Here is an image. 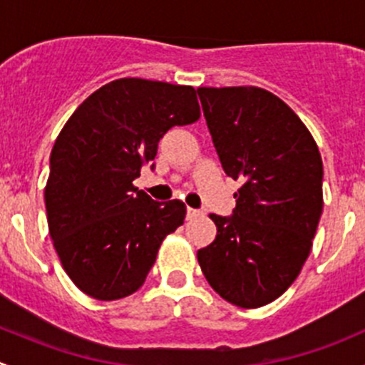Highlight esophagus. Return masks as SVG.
<instances>
[{
  "mask_svg": "<svg viewBox=\"0 0 365 365\" xmlns=\"http://www.w3.org/2000/svg\"><path fill=\"white\" fill-rule=\"evenodd\" d=\"M201 215H203V212H201V210L187 208V219H196V217H201Z\"/></svg>",
  "mask_w": 365,
  "mask_h": 365,
  "instance_id": "obj_1",
  "label": "esophagus"
}]
</instances>
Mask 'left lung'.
Segmentation results:
<instances>
[{
	"label": "left lung",
	"instance_id": "left-lung-1",
	"mask_svg": "<svg viewBox=\"0 0 365 365\" xmlns=\"http://www.w3.org/2000/svg\"><path fill=\"white\" fill-rule=\"evenodd\" d=\"M224 173L240 180L233 215L212 213L215 240L197 251L224 300L256 309L300 274L323 212V162L300 118L256 86L197 88Z\"/></svg>",
	"mask_w": 365,
	"mask_h": 365
}]
</instances>
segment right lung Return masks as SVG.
<instances>
[{
  "label": "right lung",
  "instance_id": "right-lung-1",
  "mask_svg": "<svg viewBox=\"0 0 365 365\" xmlns=\"http://www.w3.org/2000/svg\"><path fill=\"white\" fill-rule=\"evenodd\" d=\"M200 116L192 86L123 77L68 118L51 152L43 197L54 249L81 292L118 300L146 281L187 208L178 200L153 201L132 182L169 128Z\"/></svg>",
  "mask_w": 365,
  "mask_h": 365
}]
</instances>
